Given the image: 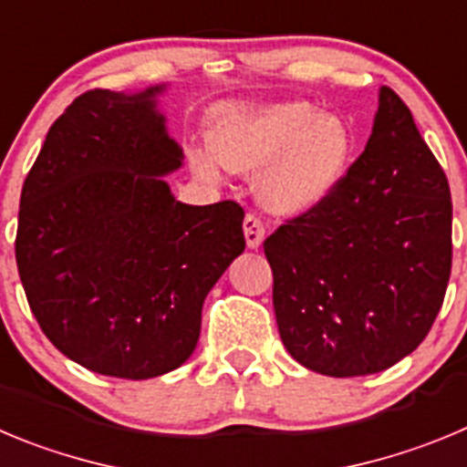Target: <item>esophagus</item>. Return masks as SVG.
I'll return each instance as SVG.
<instances>
[{"mask_svg": "<svg viewBox=\"0 0 467 467\" xmlns=\"http://www.w3.org/2000/svg\"><path fill=\"white\" fill-rule=\"evenodd\" d=\"M243 231H245V243L247 247H259L264 241V222L254 215V213H247L245 220H243Z\"/></svg>", "mask_w": 467, "mask_h": 467, "instance_id": "obj_1", "label": "esophagus"}]
</instances>
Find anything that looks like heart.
<instances>
[{
	"mask_svg": "<svg viewBox=\"0 0 467 467\" xmlns=\"http://www.w3.org/2000/svg\"><path fill=\"white\" fill-rule=\"evenodd\" d=\"M213 150H192L203 175L220 161L241 173L262 171L259 196L271 211L296 215L317 208L348 175L354 134L337 115H322L310 101L234 104L215 115Z\"/></svg>",
	"mask_w": 467,
	"mask_h": 467,
	"instance_id": "1",
	"label": "heart"
}]
</instances>
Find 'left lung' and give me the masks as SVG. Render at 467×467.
<instances>
[{"label":"left lung","instance_id":"obj_1","mask_svg":"<svg viewBox=\"0 0 467 467\" xmlns=\"http://www.w3.org/2000/svg\"><path fill=\"white\" fill-rule=\"evenodd\" d=\"M264 252L282 342L315 373H379L429 336L451 273V194L391 88L337 190L277 226Z\"/></svg>","mask_w":467,"mask_h":467}]
</instances>
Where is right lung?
<instances>
[{
	"mask_svg": "<svg viewBox=\"0 0 467 467\" xmlns=\"http://www.w3.org/2000/svg\"><path fill=\"white\" fill-rule=\"evenodd\" d=\"M150 88L88 89L48 130L20 194L16 262L55 348L99 375L148 379L194 352L201 307L245 250L236 201L187 205Z\"/></svg>",
	"mask_w": 467,
	"mask_h": 467,
	"instance_id": "1",
	"label": "right lung"
}]
</instances>
